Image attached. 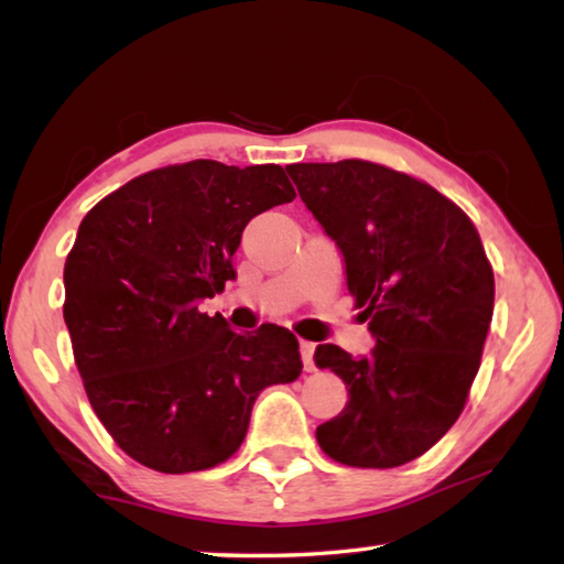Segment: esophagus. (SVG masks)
Returning a JSON list of instances; mask_svg holds the SVG:
<instances>
[{
	"label": "esophagus",
	"instance_id": "obj_1",
	"mask_svg": "<svg viewBox=\"0 0 564 564\" xmlns=\"http://www.w3.org/2000/svg\"><path fill=\"white\" fill-rule=\"evenodd\" d=\"M313 352H316V343L311 340H301V358H303V368L313 373L316 370V362H313Z\"/></svg>",
	"mask_w": 564,
	"mask_h": 564
}]
</instances>
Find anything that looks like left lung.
Masks as SVG:
<instances>
[{
	"label": "left lung",
	"mask_w": 564,
	"mask_h": 564,
	"mask_svg": "<svg viewBox=\"0 0 564 564\" xmlns=\"http://www.w3.org/2000/svg\"><path fill=\"white\" fill-rule=\"evenodd\" d=\"M285 171L336 241L376 338L358 358L333 343L316 348V366L348 388L316 441L343 465H405L451 431L480 368L495 303L480 236L451 198L388 166L346 159Z\"/></svg>",
	"instance_id": "8db88e82"
}]
</instances>
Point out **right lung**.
Returning a JSON list of instances; mask_svg holds the SVG:
<instances>
[{
  "label": "right lung",
  "mask_w": 564,
  "mask_h": 564,
  "mask_svg": "<svg viewBox=\"0 0 564 564\" xmlns=\"http://www.w3.org/2000/svg\"><path fill=\"white\" fill-rule=\"evenodd\" d=\"M293 198L281 166L196 159L131 178L84 216L64 323L94 413L137 463L181 475L228 460L261 390L301 376L289 328L241 336L198 311L236 279L246 224Z\"/></svg>",
  "instance_id": "obj_1"
}]
</instances>
